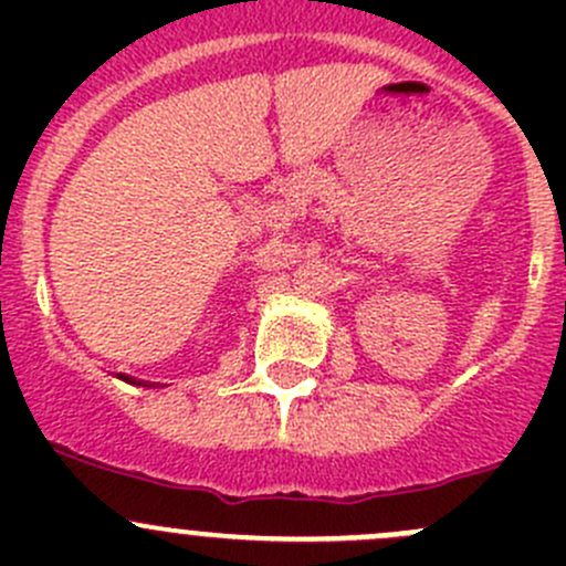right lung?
<instances>
[{"mask_svg": "<svg viewBox=\"0 0 566 566\" xmlns=\"http://www.w3.org/2000/svg\"><path fill=\"white\" fill-rule=\"evenodd\" d=\"M123 380H128V384H136V380H130V378H125V375H123ZM136 386H142V384H136Z\"/></svg>", "mask_w": 566, "mask_h": 566, "instance_id": "right-lung-1", "label": "right lung"}]
</instances>
